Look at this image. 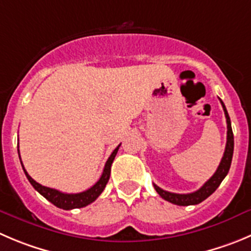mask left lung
<instances>
[{"instance_id": "8db88e82", "label": "left lung", "mask_w": 251, "mask_h": 251, "mask_svg": "<svg viewBox=\"0 0 251 251\" xmlns=\"http://www.w3.org/2000/svg\"><path fill=\"white\" fill-rule=\"evenodd\" d=\"M222 107H223L224 114H226V150H224L223 157L221 160V164H219L218 169H217L216 173L213 174L211 178L202 186L200 190L195 191L192 193H173L169 192V191L163 190L160 188L159 186H156L154 183V188L156 190V192L159 193L161 197H163L165 201L171 202L174 204H177V206H191V204H199L202 201L209 197L214 191L218 188V186L221 185L222 181L224 180V177L228 174L229 169H230L231 164V157H233V150H234V137H233V130H231V124H230V118H229V114L226 112V106H224L223 101L221 100Z\"/></svg>"}]
</instances>
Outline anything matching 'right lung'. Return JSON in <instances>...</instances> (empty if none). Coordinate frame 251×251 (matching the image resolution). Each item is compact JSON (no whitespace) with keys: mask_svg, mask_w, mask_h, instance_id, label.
I'll return each instance as SVG.
<instances>
[{"mask_svg":"<svg viewBox=\"0 0 251 251\" xmlns=\"http://www.w3.org/2000/svg\"><path fill=\"white\" fill-rule=\"evenodd\" d=\"M119 147H121V144L113 150L111 156H109L108 160H107V163L103 169V173H102L100 180L97 181L91 188H88V190L83 191V192H80V193H64V192H60V191L55 190V188H50V187H45V186H42L40 183H38L37 181H34L29 175H28V173L25 171L23 164L22 163L21 164H22V168L23 170H25V176H27L28 181L32 183L33 187H34L35 190L43 196V197H45L48 201L51 202L54 206L59 207V208L66 209V211H68V209H74V208H82V207H86L87 204L92 203V202H94L100 195H101L102 191L104 190V187H106L107 182H108L109 180V175H111L112 163H113V160L114 157H116ZM18 152H20V150H18ZM20 159H21V155H20Z\"/></svg>","mask_w":251,"mask_h":251,"instance_id":"1","label":"right lung"}]
</instances>
